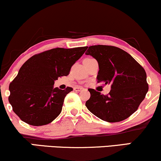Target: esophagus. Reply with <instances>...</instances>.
I'll list each match as a JSON object with an SVG mask.
<instances>
[{
    "label": "esophagus",
    "mask_w": 161,
    "mask_h": 161,
    "mask_svg": "<svg viewBox=\"0 0 161 161\" xmlns=\"http://www.w3.org/2000/svg\"><path fill=\"white\" fill-rule=\"evenodd\" d=\"M73 89H74V91H76V92H80V91L83 90V88L82 87H75Z\"/></svg>",
    "instance_id": "esophagus-1"
}]
</instances>
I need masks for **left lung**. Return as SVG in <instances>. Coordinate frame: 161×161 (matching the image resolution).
Segmentation results:
<instances>
[{
	"label": "left lung",
	"mask_w": 161,
	"mask_h": 161,
	"mask_svg": "<svg viewBox=\"0 0 161 161\" xmlns=\"http://www.w3.org/2000/svg\"><path fill=\"white\" fill-rule=\"evenodd\" d=\"M86 55L97 61V82L111 85L107 95L89 88L91 97L86 107L107 122L127 119L136 111L148 91L144 68L130 54L115 46H89Z\"/></svg>",
	"instance_id": "8db88e82"
}]
</instances>
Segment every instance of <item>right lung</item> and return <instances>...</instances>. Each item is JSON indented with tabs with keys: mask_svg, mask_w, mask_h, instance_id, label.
I'll return each mask as SVG.
<instances>
[{
	"mask_svg": "<svg viewBox=\"0 0 161 161\" xmlns=\"http://www.w3.org/2000/svg\"><path fill=\"white\" fill-rule=\"evenodd\" d=\"M87 48H55L32 56L22 66L9 86V102L22 121L42 126L60 115L65 97L73 88L61 90L54 88V83L69 74Z\"/></svg>",
	"mask_w": 161,
	"mask_h": 161,
	"instance_id": "add662e5",
	"label": "right lung"
}]
</instances>
